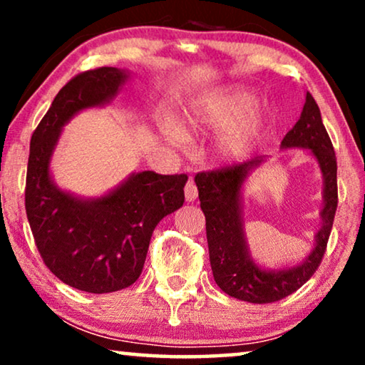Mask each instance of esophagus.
<instances>
[{"instance_id": "1", "label": "esophagus", "mask_w": 365, "mask_h": 365, "mask_svg": "<svg viewBox=\"0 0 365 365\" xmlns=\"http://www.w3.org/2000/svg\"><path fill=\"white\" fill-rule=\"evenodd\" d=\"M184 197H186L187 202L196 201V197H197V187H196V184H194V181H191V179H189V181L186 182V186H184Z\"/></svg>"}]
</instances>
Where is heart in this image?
Instances as JSON below:
<instances>
[{
	"instance_id": "1",
	"label": "heart",
	"mask_w": 365,
	"mask_h": 365,
	"mask_svg": "<svg viewBox=\"0 0 365 365\" xmlns=\"http://www.w3.org/2000/svg\"><path fill=\"white\" fill-rule=\"evenodd\" d=\"M257 96L242 86L219 88L199 98L189 109L186 126L194 133L222 131L217 139V156L224 161H241L251 151L262 126V114L252 111Z\"/></svg>"
}]
</instances>
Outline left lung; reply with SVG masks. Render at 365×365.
Wrapping results in <instances>:
<instances>
[{
  "mask_svg": "<svg viewBox=\"0 0 365 365\" xmlns=\"http://www.w3.org/2000/svg\"><path fill=\"white\" fill-rule=\"evenodd\" d=\"M281 148L311 149L324 179L322 226L316 234L312 252L299 266L266 271L259 267L249 254L242 229L241 191L249 174L264 161L262 156L214 171L197 173L194 178L201 209L206 216L209 261L214 281L224 292L239 301L269 304L291 296L321 266L331 236L337 209V161L321 111L311 93L306 94L301 118L282 139Z\"/></svg>",
  "mask_w": 365,
  "mask_h": 365,
  "instance_id": "1",
  "label": "left lung"
}]
</instances>
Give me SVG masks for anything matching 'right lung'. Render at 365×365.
Segmentation results:
<instances>
[{"label": "right lung", "instance_id": "1", "mask_svg": "<svg viewBox=\"0 0 365 365\" xmlns=\"http://www.w3.org/2000/svg\"><path fill=\"white\" fill-rule=\"evenodd\" d=\"M128 76L108 66L79 73L56 94L29 144L24 206L34 242L59 281L91 294L136 282L154 227L184 202L186 174L136 173L98 199H79L51 181L61 128L81 109L111 101Z\"/></svg>", "mask_w": 365, "mask_h": 365}]
</instances>
